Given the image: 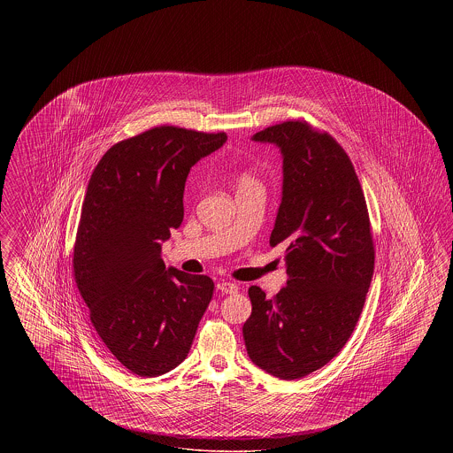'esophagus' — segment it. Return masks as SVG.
<instances>
[{"label":"esophagus","mask_w":453,"mask_h":453,"mask_svg":"<svg viewBox=\"0 0 453 453\" xmlns=\"http://www.w3.org/2000/svg\"><path fill=\"white\" fill-rule=\"evenodd\" d=\"M217 290L222 294H236L237 285L233 281H219L217 283Z\"/></svg>","instance_id":"esophagus-1"}]
</instances>
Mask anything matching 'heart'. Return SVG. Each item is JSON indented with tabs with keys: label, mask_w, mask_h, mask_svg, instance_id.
<instances>
[{
	"label": "heart",
	"mask_w": 453,
	"mask_h": 453,
	"mask_svg": "<svg viewBox=\"0 0 453 453\" xmlns=\"http://www.w3.org/2000/svg\"><path fill=\"white\" fill-rule=\"evenodd\" d=\"M250 181H255L251 176H248V174H242L241 178H239V187L241 185H246V183H250Z\"/></svg>",
	"instance_id": "1"
}]
</instances>
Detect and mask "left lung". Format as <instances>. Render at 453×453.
<instances>
[{
	"label": "left lung",
	"instance_id": "8db88e82",
	"mask_svg": "<svg viewBox=\"0 0 453 453\" xmlns=\"http://www.w3.org/2000/svg\"><path fill=\"white\" fill-rule=\"evenodd\" d=\"M280 150L281 202L270 244L285 246L287 287L268 299L250 287L242 336L251 362L296 380L333 360L349 340L373 275V241L355 168L343 148L307 122L257 132Z\"/></svg>",
	"mask_w": 453,
	"mask_h": 453
}]
</instances>
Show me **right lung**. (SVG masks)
<instances>
[{
  "label": "right lung",
  "mask_w": 453,
  "mask_h": 453,
  "mask_svg": "<svg viewBox=\"0 0 453 453\" xmlns=\"http://www.w3.org/2000/svg\"><path fill=\"white\" fill-rule=\"evenodd\" d=\"M224 132L163 126L111 146L89 178L74 244V279L110 353L132 373L180 365L214 281L166 268L161 244L183 220L187 176Z\"/></svg>",
  "instance_id": "obj_1"
}]
</instances>
